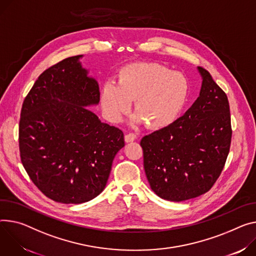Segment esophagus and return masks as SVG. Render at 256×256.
I'll list each match as a JSON object with an SVG mask.
<instances>
[{"label": "esophagus", "mask_w": 256, "mask_h": 256, "mask_svg": "<svg viewBox=\"0 0 256 256\" xmlns=\"http://www.w3.org/2000/svg\"><path fill=\"white\" fill-rule=\"evenodd\" d=\"M136 136L134 134H132V132H130V134H128L124 136V141H126V143L134 142V141L136 140Z\"/></svg>", "instance_id": "1"}]
</instances>
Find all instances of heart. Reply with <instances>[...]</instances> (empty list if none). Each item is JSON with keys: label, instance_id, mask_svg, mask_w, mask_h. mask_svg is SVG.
<instances>
[{"label": "heart", "instance_id": "heart-1", "mask_svg": "<svg viewBox=\"0 0 256 256\" xmlns=\"http://www.w3.org/2000/svg\"><path fill=\"white\" fill-rule=\"evenodd\" d=\"M189 96V82L180 72L154 62L130 63L120 68L118 82H107L101 90V106L106 118L118 124L134 100L136 112L130 124L148 122L164 128L178 118Z\"/></svg>", "mask_w": 256, "mask_h": 256}]
</instances>
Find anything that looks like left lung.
<instances>
[{"label":"left lung","instance_id":"left-lung-1","mask_svg":"<svg viewBox=\"0 0 256 256\" xmlns=\"http://www.w3.org/2000/svg\"><path fill=\"white\" fill-rule=\"evenodd\" d=\"M199 97L182 118L145 136L141 146L144 168L152 191L160 198L180 202L198 197L220 176L230 138L228 97L207 70Z\"/></svg>","mask_w":256,"mask_h":256}]
</instances>
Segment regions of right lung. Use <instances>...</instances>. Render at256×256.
<instances>
[{"mask_svg": "<svg viewBox=\"0 0 256 256\" xmlns=\"http://www.w3.org/2000/svg\"><path fill=\"white\" fill-rule=\"evenodd\" d=\"M84 55L66 58L36 80L19 122L22 164L50 199L80 204L106 187L124 132L86 107L100 101L99 84L82 67Z\"/></svg>", "mask_w": 256, "mask_h": 256, "instance_id": "1", "label": "right lung"}]
</instances>
